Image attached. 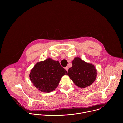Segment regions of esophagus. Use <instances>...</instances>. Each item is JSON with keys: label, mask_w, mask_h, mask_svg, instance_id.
Returning a JSON list of instances; mask_svg holds the SVG:
<instances>
[{"label": "esophagus", "mask_w": 123, "mask_h": 123, "mask_svg": "<svg viewBox=\"0 0 123 123\" xmlns=\"http://www.w3.org/2000/svg\"><path fill=\"white\" fill-rule=\"evenodd\" d=\"M65 69L67 70V71H68V69H69V67L68 66H66V67H65Z\"/></svg>", "instance_id": "obj_1"}]
</instances>
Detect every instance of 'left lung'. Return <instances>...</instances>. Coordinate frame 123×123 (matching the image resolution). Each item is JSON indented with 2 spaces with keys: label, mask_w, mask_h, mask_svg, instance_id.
<instances>
[{
  "label": "left lung",
  "mask_w": 123,
  "mask_h": 123,
  "mask_svg": "<svg viewBox=\"0 0 123 123\" xmlns=\"http://www.w3.org/2000/svg\"><path fill=\"white\" fill-rule=\"evenodd\" d=\"M72 64V66L68 70V75L76 86L86 88L95 81L97 71L94 65L85 62L79 57L75 58Z\"/></svg>",
  "instance_id": "left-lung-1"
}]
</instances>
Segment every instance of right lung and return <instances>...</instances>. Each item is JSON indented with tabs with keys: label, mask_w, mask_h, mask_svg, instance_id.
Returning <instances> with one entry per match:
<instances>
[{
	"label": "right lung",
	"mask_w": 123,
	"mask_h": 123,
	"mask_svg": "<svg viewBox=\"0 0 123 123\" xmlns=\"http://www.w3.org/2000/svg\"><path fill=\"white\" fill-rule=\"evenodd\" d=\"M68 75L58 61L48 58L35 64L31 70L29 77L31 82L41 91L49 93L56 89L62 77Z\"/></svg>",
	"instance_id": "1"
}]
</instances>
